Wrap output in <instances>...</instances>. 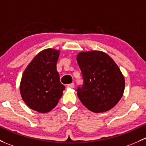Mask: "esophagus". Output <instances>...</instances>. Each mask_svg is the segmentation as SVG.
<instances>
[{"label": "esophagus", "instance_id": "obj_1", "mask_svg": "<svg viewBox=\"0 0 146 146\" xmlns=\"http://www.w3.org/2000/svg\"><path fill=\"white\" fill-rule=\"evenodd\" d=\"M74 83H70V84H68V85H67V87H70V88H73L74 87Z\"/></svg>", "mask_w": 146, "mask_h": 146}]
</instances>
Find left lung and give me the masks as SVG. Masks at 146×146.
<instances>
[{"label":"left lung","instance_id":"obj_1","mask_svg":"<svg viewBox=\"0 0 146 146\" xmlns=\"http://www.w3.org/2000/svg\"><path fill=\"white\" fill-rule=\"evenodd\" d=\"M77 61L83 80L76 90L82 104L94 113L113 108L122 98L125 86V78L115 62L101 51L79 53Z\"/></svg>","mask_w":146,"mask_h":146}]
</instances>
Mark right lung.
<instances>
[{
    "label": "right lung",
    "instance_id": "add662e5",
    "mask_svg": "<svg viewBox=\"0 0 146 146\" xmlns=\"http://www.w3.org/2000/svg\"><path fill=\"white\" fill-rule=\"evenodd\" d=\"M59 51L46 49L33 58L23 73L20 93L31 109L45 113L53 109L65 90L56 70Z\"/></svg>",
    "mask_w": 146,
    "mask_h": 146
}]
</instances>
